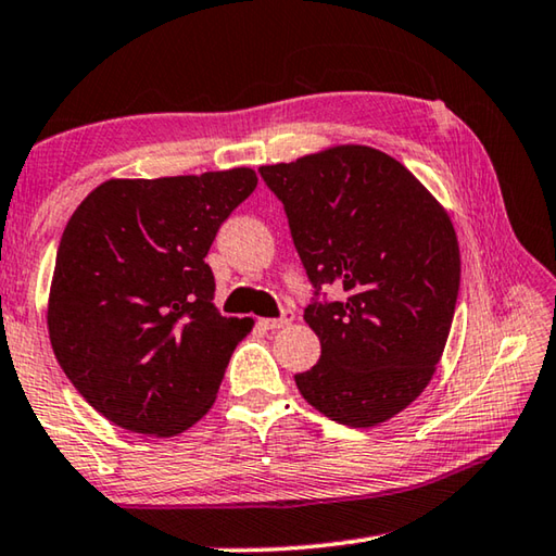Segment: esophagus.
Instances as JSON below:
<instances>
[{
    "instance_id": "esophagus-1",
    "label": "esophagus",
    "mask_w": 556,
    "mask_h": 556,
    "mask_svg": "<svg viewBox=\"0 0 556 556\" xmlns=\"http://www.w3.org/2000/svg\"><path fill=\"white\" fill-rule=\"evenodd\" d=\"M291 320H294V313H291L289 308H285V311H281L279 318H262L260 323H262V326H265L267 330H277V328L289 326Z\"/></svg>"
}]
</instances>
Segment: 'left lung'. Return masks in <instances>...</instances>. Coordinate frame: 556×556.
<instances>
[{
    "mask_svg": "<svg viewBox=\"0 0 556 556\" xmlns=\"http://www.w3.org/2000/svg\"><path fill=\"white\" fill-rule=\"evenodd\" d=\"M289 220L313 291L304 320L320 359L296 375L313 408L350 428L396 416L428 387L459 294L452 220L406 167L340 146L260 167ZM343 289L340 302L319 289Z\"/></svg>",
    "mask_w": 556,
    "mask_h": 556,
    "instance_id": "1",
    "label": "left lung"
}]
</instances>
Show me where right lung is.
Returning <instances> with one entry per match:
<instances>
[{
  "label": "right lung",
  "instance_id": "obj_1",
  "mask_svg": "<svg viewBox=\"0 0 556 556\" xmlns=\"http://www.w3.org/2000/svg\"><path fill=\"white\" fill-rule=\"evenodd\" d=\"M255 187L248 167L109 179L67 220L50 285V345L106 420L169 438L214 406L250 320L220 316L204 257Z\"/></svg>",
  "mask_w": 556,
  "mask_h": 556
}]
</instances>
